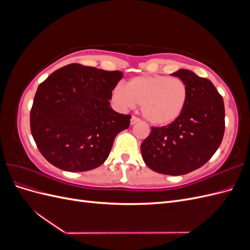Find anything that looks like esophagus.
<instances>
[{"instance_id": "obj_1", "label": "esophagus", "mask_w": 250, "mask_h": 250, "mask_svg": "<svg viewBox=\"0 0 250 250\" xmlns=\"http://www.w3.org/2000/svg\"><path fill=\"white\" fill-rule=\"evenodd\" d=\"M139 121H140V119H139L138 117H134V116H133V117L131 118V120H130V124L133 125V124H135V123H138Z\"/></svg>"}]
</instances>
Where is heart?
<instances>
[{
    "label": "heart",
    "mask_w": 250,
    "mask_h": 250,
    "mask_svg": "<svg viewBox=\"0 0 250 250\" xmlns=\"http://www.w3.org/2000/svg\"><path fill=\"white\" fill-rule=\"evenodd\" d=\"M188 96V89L183 80L165 75H148L130 79L125 88L116 87L112 100L121 107L141 105L143 117L150 124L166 126L180 117Z\"/></svg>",
    "instance_id": "b5f03b06"
}]
</instances>
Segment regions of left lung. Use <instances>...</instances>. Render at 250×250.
I'll use <instances>...</instances> for the list:
<instances>
[{"instance_id":"left-lung-1","label":"left lung","mask_w":250,"mask_h":250,"mask_svg":"<svg viewBox=\"0 0 250 250\" xmlns=\"http://www.w3.org/2000/svg\"><path fill=\"white\" fill-rule=\"evenodd\" d=\"M171 75L188 86L186 107L173 123L152 127L141 152L151 170L175 176L200 168L214 155L223 139L225 111L222 96L208 79L184 69Z\"/></svg>"}]
</instances>
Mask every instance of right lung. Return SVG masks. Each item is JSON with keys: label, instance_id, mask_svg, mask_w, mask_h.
Segmentation results:
<instances>
[{"label": "right lung", "instance_id": "add662e5", "mask_svg": "<svg viewBox=\"0 0 250 250\" xmlns=\"http://www.w3.org/2000/svg\"><path fill=\"white\" fill-rule=\"evenodd\" d=\"M120 71L67 64L41 83L30 112V128L40 152L55 167L83 172L101 166L130 115L110 107Z\"/></svg>", "mask_w": 250, "mask_h": 250}]
</instances>
